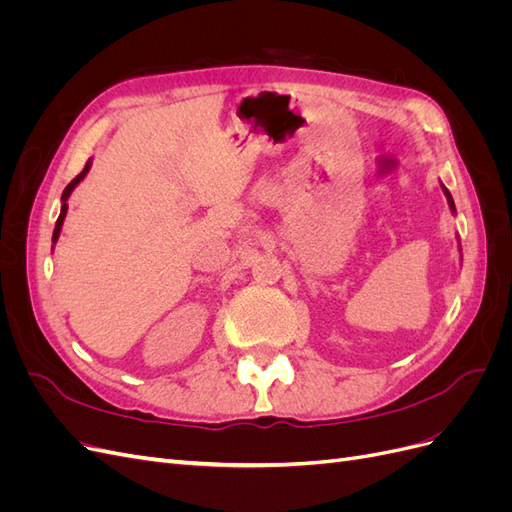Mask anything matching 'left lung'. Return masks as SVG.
<instances>
[{"mask_svg": "<svg viewBox=\"0 0 512 512\" xmlns=\"http://www.w3.org/2000/svg\"><path fill=\"white\" fill-rule=\"evenodd\" d=\"M442 190H444V196H446V200H448V207H451V211L455 213V203H453V196H451V192H448L444 185H442Z\"/></svg>", "mask_w": 512, "mask_h": 512, "instance_id": "8db88e82", "label": "left lung"}]
</instances>
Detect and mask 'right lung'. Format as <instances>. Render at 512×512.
Masks as SVG:
<instances>
[{
    "instance_id": "1",
    "label": "right lung",
    "mask_w": 512,
    "mask_h": 512,
    "mask_svg": "<svg viewBox=\"0 0 512 512\" xmlns=\"http://www.w3.org/2000/svg\"><path fill=\"white\" fill-rule=\"evenodd\" d=\"M89 168H91V160H87L85 168L81 170V175H79V177H74V179L68 183V188L64 190V194H61V211H59V218H57V222H55V230H53V243H57V239H59V232H61V226H64L66 213H68V198H70V194H72V190L76 188V185H79V183H81V181L87 177Z\"/></svg>"
}]
</instances>
